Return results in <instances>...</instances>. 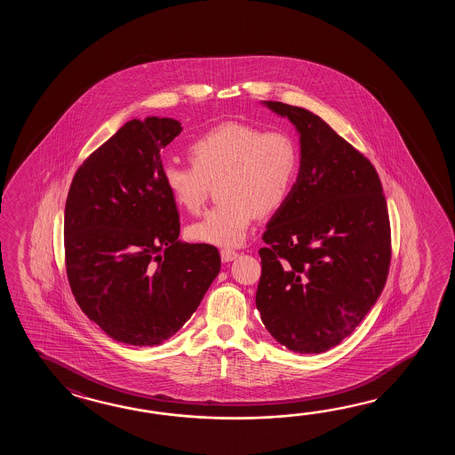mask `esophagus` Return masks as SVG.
I'll list each match as a JSON object with an SVG mask.
<instances>
[{
	"label": "esophagus",
	"instance_id": "1",
	"mask_svg": "<svg viewBox=\"0 0 455 455\" xmlns=\"http://www.w3.org/2000/svg\"><path fill=\"white\" fill-rule=\"evenodd\" d=\"M237 257V251H232V249H223L221 251V260L232 261Z\"/></svg>",
	"mask_w": 455,
	"mask_h": 455
}]
</instances>
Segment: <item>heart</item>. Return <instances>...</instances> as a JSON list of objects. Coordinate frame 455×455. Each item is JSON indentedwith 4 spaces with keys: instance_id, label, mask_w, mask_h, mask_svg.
I'll return each instance as SVG.
<instances>
[{
    "instance_id": "b5f03b06",
    "label": "heart",
    "mask_w": 455,
    "mask_h": 455,
    "mask_svg": "<svg viewBox=\"0 0 455 455\" xmlns=\"http://www.w3.org/2000/svg\"><path fill=\"white\" fill-rule=\"evenodd\" d=\"M192 164L169 161L161 169L165 190L177 206L196 213L218 184L216 204L188 228L192 241L237 247L260 214L278 212L288 202L299 174L300 153L294 136L283 130L224 122L188 146Z\"/></svg>"
}]
</instances>
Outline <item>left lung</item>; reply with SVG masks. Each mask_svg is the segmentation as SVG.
Returning <instances> with one entry per match:
<instances>
[{
    "mask_svg": "<svg viewBox=\"0 0 455 455\" xmlns=\"http://www.w3.org/2000/svg\"><path fill=\"white\" fill-rule=\"evenodd\" d=\"M300 135V167L259 253L255 304L286 348L323 353L351 335L386 286L392 239L386 196L366 156L319 116L267 100Z\"/></svg>",
    "mask_w": 455,
    "mask_h": 455,
    "instance_id": "obj_1",
    "label": "left lung"
}]
</instances>
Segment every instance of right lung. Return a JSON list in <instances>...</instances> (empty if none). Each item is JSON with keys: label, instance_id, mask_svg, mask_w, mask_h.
I'll return each mask as SVG.
<instances>
[{"label": "right lung", "instance_id": "1", "mask_svg": "<svg viewBox=\"0 0 455 455\" xmlns=\"http://www.w3.org/2000/svg\"><path fill=\"white\" fill-rule=\"evenodd\" d=\"M172 118L126 122L77 167L65 206V263L81 310L110 339L153 347L192 317L221 268L210 243L177 241L161 149Z\"/></svg>", "mask_w": 455, "mask_h": 455}]
</instances>
